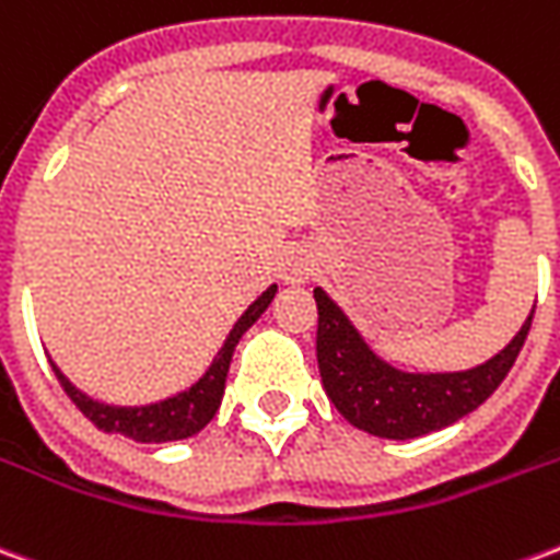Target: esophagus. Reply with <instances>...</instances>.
Wrapping results in <instances>:
<instances>
[{"mask_svg":"<svg viewBox=\"0 0 560 560\" xmlns=\"http://www.w3.org/2000/svg\"><path fill=\"white\" fill-rule=\"evenodd\" d=\"M317 267V257L312 248H305V245H293L288 255L281 257V279L288 281V284H303L315 276Z\"/></svg>","mask_w":560,"mask_h":560,"instance_id":"34e87169","label":"esophagus"}]
</instances>
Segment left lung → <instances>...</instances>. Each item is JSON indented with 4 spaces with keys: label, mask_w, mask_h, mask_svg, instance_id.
Instances as JSON below:
<instances>
[{
    "label": "left lung",
    "mask_w": 560,
    "mask_h": 560,
    "mask_svg": "<svg viewBox=\"0 0 560 560\" xmlns=\"http://www.w3.org/2000/svg\"><path fill=\"white\" fill-rule=\"evenodd\" d=\"M317 369L327 396L345 420L377 438L408 441L453 425L501 387L528 339L530 320L522 324L504 351L468 372H401L384 363L327 291L315 288Z\"/></svg>",
    "instance_id": "left-lung-1"
}]
</instances>
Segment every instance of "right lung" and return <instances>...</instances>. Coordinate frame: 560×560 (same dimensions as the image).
<instances>
[{
  "label": "right lung",
  "instance_id": "obj_1",
  "mask_svg": "<svg viewBox=\"0 0 560 560\" xmlns=\"http://www.w3.org/2000/svg\"><path fill=\"white\" fill-rule=\"evenodd\" d=\"M276 284H269L267 291L257 296L255 303L245 308V315L233 324L231 336L224 341V348L219 351V357L212 360V365L207 369V375L200 377L197 384H191L183 393H176L171 399L155 401V405H140V408H116V405H104V401L90 399L86 393H80L71 381H68L54 363V372L59 377V384L68 393V399L74 401L80 408V413L92 420L102 432L126 434L131 441H140V444H164V441H183V438H191L203 425H207L215 411H219L221 396H224V381H228V369H231L233 351L236 345L245 336V329L255 324L257 317L267 312V305L272 303L276 296Z\"/></svg>",
  "mask_w": 560,
  "mask_h": 560
}]
</instances>
